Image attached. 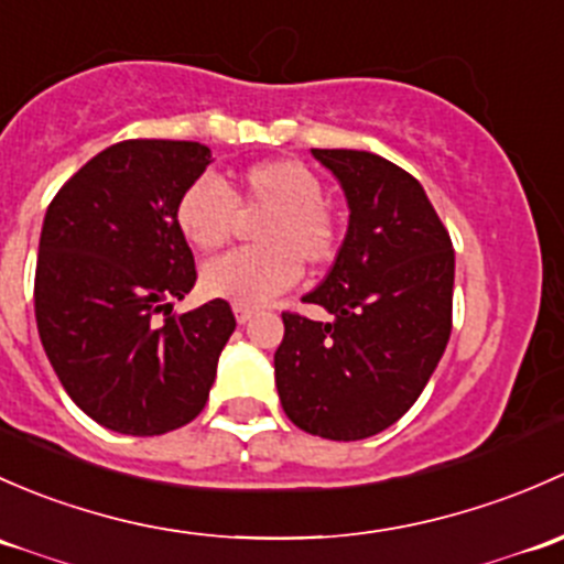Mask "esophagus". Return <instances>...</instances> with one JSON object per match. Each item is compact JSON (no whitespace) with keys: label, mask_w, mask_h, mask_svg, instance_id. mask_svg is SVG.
I'll use <instances>...</instances> for the list:
<instances>
[{"label":"esophagus","mask_w":564,"mask_h":564,"mask_svg":"<svg viewBox=\"0 0 564 564\" xmlns=\"http://www.w3.org/2000/svg\"><path fill=\"white\" fill-rule=\"evenodd\" d=\"M234 312H236V321H239V323H247V321H252V317H254V310H252V306H241V304H236V306H234Z\"/></svg>","instance_id":"1"}]
</instances>
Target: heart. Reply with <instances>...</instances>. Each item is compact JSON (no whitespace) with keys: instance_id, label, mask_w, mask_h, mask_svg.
I'll use <instances>...</instances> for the list:
<instances>
[{"instance_id":"1","label":"heart","mask_w":564,"mask_h":564,"mask_svg":"<svg viewBox=\"0 0 564 564\" xmlns=\"http://www.w3.org/2000/svg\"><path fill=\"white\" fill-rule=\"evenodd\" d=\"M254 247L239 249L203 269L200 284L214 299L260 306L293 288L301 263H330L339 252V219L323 200V182L290 156L260 160L228 189L217 176H197L176 200V228L200 252H217L234 239L241 214H260Z\"/></svg>"}]
</instances>
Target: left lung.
<instances>
[{
    "mask_svg": "<svg viewBox=\"0 0 564 564\" xmlns=\"http://www.w3.org/2000/svg\"><path fill=\"white\" fill-rule=\"evenodd\" d=\"M347 197L350 223L306 304L328 323L282 312L274 352L282 410L325 440H364L408 412L451 339L454 243L426 193L386 156L312 149Z\"/></svg>",
    "mask_w": 564,
    "mask_h": 564,
    "instance_id": "8db88e82",
    "label": "left lung"
}]
</instances>
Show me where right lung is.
Listing matches in <instances>:
<instances>
[{"mask_svg":"<svg viewBox=\"0 0 564 564\" xmlns=\"http://www.w3.org/2000/svg\"><path fill=\"white\" fill-rule=\"evenodd\" d=\"M208 162L195 141L113 143L45 212L40 341L69 399L110 432L154 437L193 421L236 328L223 299L173 315L197 280L173 212Z\"/></svg>","mask_w":564,"mask_h":564,"instance_id":"right-lung-1","label":"right lung"}]
</instances>
